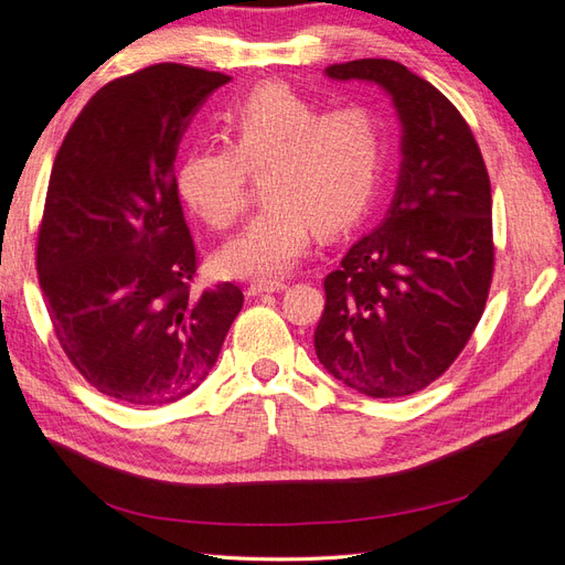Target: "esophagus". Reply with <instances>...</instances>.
Masks as SVG:
<instances>
[{
  "mask_svg": "<svg viewBox=\"0 0 565 565\" xmlns=\"http://www.w3.org/2000/svg\"><path fill=\"white\" fill-rule=\"evenodd\" d=\"M287 285L282 280H256L247 287L249 297H259V295H268V292H282Z\"/></svg>",
  "mask_w": 565,
  "mask_h": 565,
  "instance_id": "esophagus-1",
  "label": "esophagus"
}]
</instances>
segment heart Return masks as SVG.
I'll list each match as a JSON object with an SVG mask.
<instances>
[{
	"mask_svg": "<svg viewBox=\"0 0 565 565\" xmlns=\"http://www.w3.org/2000/svg\"><path fill=\"white\" fill-rule=\"evenodd\" d=\"M228 146L183 158L177 188L204 224L243 214L247 172L262 174L264 207L214 254L226 278H278L309 249L316 228L339 233L361 218L380 188L386 136L361 106L324 110L280 82L254 87L221 115Z\"/></svg>",
	"mask_w": 565,
	"mask_h": 565,
	"instance_id": "heart-1",
	"label": "heart"
}]
</instances>
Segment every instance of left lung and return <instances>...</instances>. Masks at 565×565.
<instances>
[{
  "mask_svg": "<svg viewBox=\"0 0 565 565\" xmlns=\"http://www.w3.org/2000/svg\"><path fill=\"white\" fill-rule=\"evenodd\" d=\"M324 75L391 96L403 160L384 221L324 278L316 355L363 396H409L452 365L483 316L494 264L488 169L465 117L405 65L361 58Z\"/></svg>",
  "mask_w": 565,
  "mask_h": 565,
  "instance_id": "1",
  "label": "left lung"
}]
</instances>
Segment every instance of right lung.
<instances>
[{
  "label": "right lung",
  "instance_id": "obj_1",
  "mask_svg": "<svg viewBox=\"0 0 565 565\" xmlns=\"http://www.w3.org/2000/svg\"><path fill=\"white\" fill-rule=\"evenodd\" d=\"M231 77L160 63L119 77L82 108L51 167L38 273L65 355L129 405H164L212 372L243 292L200 295L174 160L183 131Z\"/></svg>",
  "mask_w": 565,
  "mask_h": 565
}]
</instances>
